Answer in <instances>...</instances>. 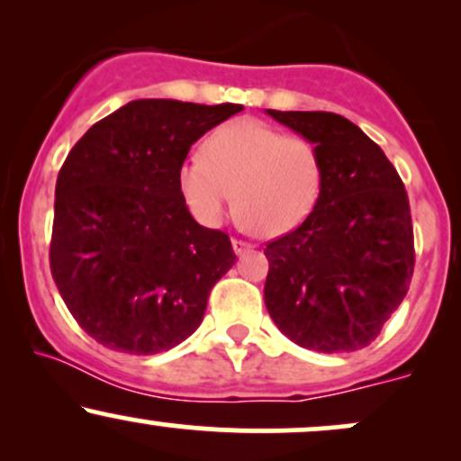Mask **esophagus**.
<instances>
[{
	"label": "esophagus",
	"mask_w": 461,
	"mask_h": 461,
	"mask_svg": "<svg viewBox=\"0 0 461 461\" xmlns=\"http://www.w3.org/2000/svg\"><path fill=\"white\" fill-rule=\"evenodd\" d=\"M231 247H234L236 256H242V253H247L249 249H251V245H249V242L238 240V238H234V240H231Z\"/></svg>",
	"instance_id": "34e87169"
}]
</instances>
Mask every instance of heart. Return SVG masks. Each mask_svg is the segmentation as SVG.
I'll return each mask as SVG.
<instances>
[{
  "label": "heart",
  "instance_id": "heart-1",
  "mask_svg": "<svg viewBox=\"0 0 461 461\" xmlns=\"http://www.w3.org/2000/svg\"><path fill=\"white\" fill-rule=\"evenodd\" d=\"M177 186L203 225H219L234 199L238 216L258 234L282 236L314 210L322 160L308 139L285 136L258 119H236L205 139L201 158L182 162Z\"/></svg>",
  "mask_w": 461,
  "mask_h": 461
}]
</instances>
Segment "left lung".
<instances>
[{
	"label": "left lung",
	"mask_w": 461,
	"mask_h": 461,
	"mask_svg": "<svg viewBox=\"0 0 461 461\" xmlns=\"http://www.w3.org/2000/svg\"><path fill=\"white\" fill-rule=\"evenodd\" d=\"M267 114L314 142L322 190L308 219L264 249V303L294 345L357 351L379 336L414 273L405 186L382 147L345 116Z\"/></svg>",
	"instance_id": "left-lung-1"
}]
</instances>
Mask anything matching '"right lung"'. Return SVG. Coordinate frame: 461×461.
I'll return each instance as SVG.
<instances>
[{"mask_svg": "<svg viewBox=\"0 0 461 461\" xmlns=\"http://www.w3.org/2000/svg\"><path fill=\"white\" fill-rule=\"evenodd\" d=\"M240 110L136 99L68 151L56 182L50 264L68 312L99 345L153 356L201 325L236 253L230 236L193 219L177 171L193 142Z\"/></svg>", "mask_w": 461, "mask_h": 461, "instance_id": "obj_1", "label": "right lung"}]
</instances>
